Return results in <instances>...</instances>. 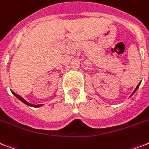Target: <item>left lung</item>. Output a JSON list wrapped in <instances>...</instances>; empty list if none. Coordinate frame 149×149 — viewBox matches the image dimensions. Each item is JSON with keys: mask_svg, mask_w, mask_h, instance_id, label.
Segmentation results:
<instances>
[{"mask_svg": "<svg viewBox=\"0 0 149 149\" xmlns=\"http://www.w3.org/2000/svg\"><path fill=\"white\" fill-rule=\"evenodd\" d=\"M141 83V82L139 83V84H138V86L136 87V88H135V90H134V91H133V93H132V94H131V95H130V97H131V96H132V95H134V94L135 92H136V91H137V90L138 89V87H139V86H140Z\"/></svg>", "mask_w": 149, "mask_h": 149, "instance_id": "1", "label": "left lung"}]
</instances>
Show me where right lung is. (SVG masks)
Here are the masks:
<instances>
[{
    "mask_svg": "<svg viewBox=\"0 0 149 149\" xmlns=\"http://www.w3.org/2000/svg\"><path fill=\"white\" fill-rule=\"evenodd\" d=\"M11 91V93H12V94H13V95H14L15 96L17 97V98H18V99L20 100L22 102H23L24 104H26V105H28V106H30V107H34V108H39V107H40V106H42V105H43L42 104H41V105H33V104H30L29 102H28L27 101H26V100H25L22 97H21L20 95H17V94H15V93L14 91Z\"/></svg>",
    "mask_w": 149,
    "mask_h": 149,
    "instance_id": "right-lung-1",
    "label": "right lung"
}]
</instances>
